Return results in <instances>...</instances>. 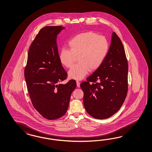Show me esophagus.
Wrapping results in <instances>:
<instances>
[{
    "label": "esophagus",
    "instance_id": "34e87169",
    "mask_svg": "<svg viewBox=\"0 0 152 152\" xmlns=\"http://www.w3.org/2000/svg\"><path fill=\"white\" fill-rule=\"evenodd\" d=\"M76 83H77V86L80 87V82H79L78 81H76Z\"/></svg>",
    "mask_w": 152,
    "mask_h": 152
}]
</instances>
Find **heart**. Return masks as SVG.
I'll use <instances>...</instances> for the list:
<instances>
[{
    "instance_id": "1",
    "label": "heart",
    "mask_w": 152,
    "mask_h": 152,
    "mask_svg": "<svg viewBox=\"0 0 152 152\" xmlns=\"http://www.w3.org/2000/svg\"><path fill=\"white\" fill-rule=\"evenodd\" d=\"M68 44L70 49H61L59 60L62 65L69 69L78 58V64L69 72L70 78L76 80L84 78L89 70H97L109 50L107 39L93 31L79 33L70 40Z\"/></svg>"
}]
</instances>
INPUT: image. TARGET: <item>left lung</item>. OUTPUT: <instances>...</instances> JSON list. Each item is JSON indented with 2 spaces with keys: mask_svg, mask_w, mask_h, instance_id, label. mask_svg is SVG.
<instances>
[{
  "mask_svg": "<svg viewBox=\"0 0 152 152\" xmlns=\"http://www.w3.org/2000/svg\"><path fill=\"white\" fill-rule=\"evenodd\" d=\"M128 71L123 44L113 32L102 64L80 85L84 106L89 115L96 119H106L119 110L127 95Z\"/></svg>",
  "mask_w": 152,
  "mask_h": 152,
  "instance_id": "left-lung-1",
  "label": "left lung"
}]
</instances>
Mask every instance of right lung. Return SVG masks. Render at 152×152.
Returning a JSON list of instances; mask_svg holds the SVG:
<instances>
[{"label": "right lung", "mask_w": 152, "mask_h": 152, "mask_svg": "<svg viewBox=\"0 0 152 152\" xmlns=\"http://www.w3.org/2000/svg\"><path fill=\"white\" fill-rule=\"evenodd\" d=\"M63 29L60 25L40 29L29 48L25 67V78L33 106L49 120L65 114L71 94L76 87L74 80L61 83L67 77L59 60L56 43L57 35Z\"/></svg>", "instance_id": "right-lung-1"}]
</instances>
